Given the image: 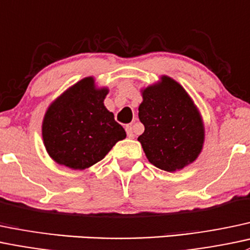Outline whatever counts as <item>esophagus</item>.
Masks as SVG:
<instances>
[{
    "label": "esophagus",
    "instance_id": "esophagus-1",
    "mask_svg": "<svg viewBox=\"0 0 250 250\" xmlns=\"http://www.w3.org/2000/svg\"><path fill=\"white\" fill-rule=\"evenodd\" d=\"M125 132H127L128 138H130V139L134 138V132H133L132 125H127V127H125Z\"/></svg>",
    "mask_w": 250,
    "mask_h": 250
}]
</instances>
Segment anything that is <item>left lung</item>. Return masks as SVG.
Here are the masks:
<instances>
[{"instance_id": "left-lung-1", "label": "left lung", "mask_w": 250, "mask_h": 250, "mask_svg": "<svg viewBox=\"0 0 250 250\" xmlns=\"http://www.w3.org/2000/svg\"><path fill=\"white\" fill-rule=\"evenodd\" d=\"M139 118L145 132L138 138L151 164L167 172L195 162L205 141L201 114L182 85L167 75L141 88Z\"/></svg>"}]
</instances>
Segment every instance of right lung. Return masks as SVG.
I'll list each match as a JSON object with an SVG mask.
<instances>
[{"label": "right lung", "instance_id": "1", "mask_svg": "<svg viewBox=\"0 0 250 250\" xmlns=\"http://www.w3.org/2000/svg\"><path fill=\"white\" fill-rule=\"evenodd\" d=\"M107 93L109 88L98 87L94 78L87 77L49 105L42 135L54 162L73 170H85L125 139V130L104 105Z\"/></svg>", "mask_w": 250, "mask_h": 250}]
</instances>
